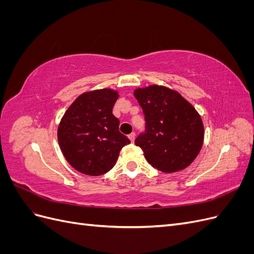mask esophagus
Instances as JSON below:
<instances>
[{
  "label": "esophagus",
  "mask_w": 254,
  "mask_h": 254,
  "mask_svg": "<svg viewBox=\"0 0 254 254\" xmlns=\"http://www.w3.org/2000/svg\"><path fill=\"white\" fill-rule=\"evenodd\" d=\"M128 137H129V140L133 143V142H134V140H135V133H134V132L130 133V134L128 135Z\"/></svg>",
  "instance_id": "obj_1"
}]
</instances>
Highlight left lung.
<instances>
[{"label": "left lung", "instance_id": "8db88e82", "mask_svg": "<svg viewBox=\"0 0 254 254\" xmlns=\"http://www.w3.org/2000/svg\"><path fill=\"white\" fill-rule=\"evenodd\" d=\"M146 131L135 139L148 163L163 173L189 167L200 152L204 126L200 114L178 91L159 84L136 88Z\"/></svg>", "mask_w": 254, "mask_h": 254}]
</instances>
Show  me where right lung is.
I'll return each mask as SVG.
<instances>
[{"label": "right lung", "mask_w": 254, "mask_h": 254, "mask_svg": "<svg viewBox=\"0 0 254 254\" xmlns=\"http://www.w3.org/2000/svg\"><path fill=\"white\" fill-rule=\"evenodd\" d=\"M119 96V92L111 88L84 92L59 123L60 149L68 164L81 174L108 173L117 163L121 149L130 144L120 132V121L112 113Z\"/></svg>", "instance_id": "1"}]
</instances>
